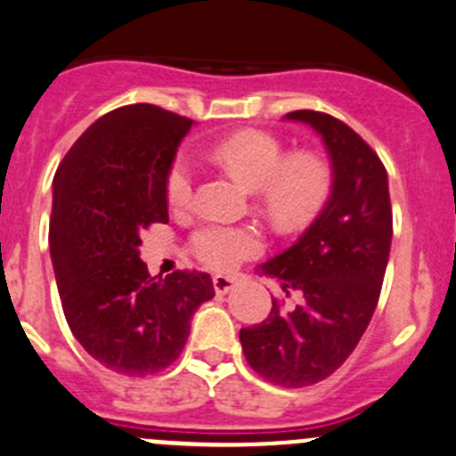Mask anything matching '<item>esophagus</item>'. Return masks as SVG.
<instances>
[{
    "label": "esophagus",
    "instance_id": "obj_1",
    "mask_svg": "<svg viewBox=\"0 0 456 456\" xmlns=\"http://www.w3.org/2000/svg\"><path fill=\"white\" fill-rule=\"evenodd\" d=\"M212 286H215V290L219 293V296H225V293H231L232 286H235V280L228 275H215L212 277Z\"/></svg>",
    "mask_w": 456,
    "mask_h": 456
}]
</instances>
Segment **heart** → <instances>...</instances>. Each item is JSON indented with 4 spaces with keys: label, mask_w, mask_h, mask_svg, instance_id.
Returning <instances> with one entry per match:
<instances>
[{
    "label": "heart",
    "mask_w": 456,
    "mask_h": 456,
    "mask_svg": "<svg viewBox=\"0 0 456 456\" xmlns=\"http://www.w3.org/2000/svg\"><path fill=\"white\" fill-rule=\"evenodd\" d=\"M212 159L257 192L259 208L280 231H296L320 215L333 185L331 166L314 151L289 154L271 132L244 129L212 145ZM167 203L183 210L194 199V166L188 154H176L166 179ZM192 250L216 271L235 268L262 250L253 228L208 224L192 235Z\"/></svg>",
    "instance_id": "1"
}]
</instances>
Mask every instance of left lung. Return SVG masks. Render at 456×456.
<instances>
[{
    "instance_id": "1",
    "label": "left lung",
    "mask_w": 456,
    "mask_h": 456,
    "mask_svg": "<svg viewBox=\"0 0 456 456\" xmlns=\"http://www.w3.org/2000/svg\"><path fill=\"white\" fill-rule=\"evenodd\" d=\"M289 120L322 136L331 159L329 201L296 244L259 266L286 297L273 300L264 322L240 331L248 365L281 387H306L331 376L361 342L376 305L392 246L387 172L379 154L349 125L322 111L300 110Z\"/></svg>"
}]
</instances>
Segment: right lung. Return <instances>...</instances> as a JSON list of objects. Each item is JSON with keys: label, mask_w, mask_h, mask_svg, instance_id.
<instances>
[{"label": "right lung", "mask_w": 456, "mask_h": 456, "mask_svg": "<svg viewBox=\"0 0 456 456\" xmlns=\"http://www.w3.org/2000/svg\"><path fill=\"white\" fill-rule=\"evenodd\" d=\"M192 120L156 105L118 107L69 150L53 179L51 262L76 340L107 370L150 376L183 351L190 320L215 297L208 273L151 277L141 232L167 224L166 179Z\"/></svg>", "instance_id": "right-lung-1"}]
</instances>
